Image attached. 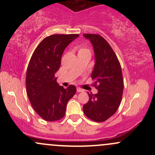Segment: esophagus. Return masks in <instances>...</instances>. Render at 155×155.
Here are the masks:
<instances>
[{
    "instance_id": "obj_1",
    "label": "esophagus",
    "mask_w": 155,
    "mask_h": 155,
    "mask_svg": "<svg viewBox=\"0 0 155 155\" xmlns=\"http://www.w3.org/2000/svg\"><path fill=\"white\" fill-rule=\"evenodd\" d=\"M76 91H77V92H84V90L80 87H77V89H76Z\"/></svg>"
}]
</instances>
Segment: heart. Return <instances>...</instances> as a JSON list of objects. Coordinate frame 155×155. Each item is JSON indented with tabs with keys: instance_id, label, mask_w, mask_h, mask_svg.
Returning a JSON list of instances; mask_svg holds the SVG:
<instances>
[{
	"instance_id": "1",
	"label": "heart",
	"mask_w": 155,
	"mask_h": 155,
	"mask_svg": "<svg viewBox=\"0 0 155 155\" xmlns=\"http://www.w3.org/2000/svg\"><path fill=\"white\" fill-rule=\"evenodd\" d=\"M79 53L80 52H84V51H90L87 47H86L85 46H80L79 47Z\"/></svg>"
}]
</instances>
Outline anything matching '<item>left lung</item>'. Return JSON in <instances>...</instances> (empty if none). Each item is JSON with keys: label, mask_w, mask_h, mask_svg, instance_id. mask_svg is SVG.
I'll return each instance as SVG.
<instances>
[{"label": "left lung", "mask_w": 155, "mask_h": 155, "mask_svg": "<svg viewBox=\"0 0 155 155\" xmlns=\"http://www.w3.org/2000/svg\"><path fill=\"white\" fill-rule=\"evenodd\" d=\"M95 54V64L91 77L97 94L88 93L89 101L83 106L84 114L94 122H101L113 116L122 101L124 80L116 54L107 41L101 35L85 33Z\"/></svg>", "instance_id": "obj_1"}]
</instances>
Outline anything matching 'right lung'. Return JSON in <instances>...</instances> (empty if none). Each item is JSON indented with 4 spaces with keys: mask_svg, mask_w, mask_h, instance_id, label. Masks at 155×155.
Instances as JSON below:
<instances>
[{
    "mask_svg": "<svg viewBox=\"0 0 155 155\" xmlns=\"http://www.w3.org/2000/svg\"><path fill=\"white\" fill-rule=\"evenodd\" d=\"M79 34H54L46 37L35 48L26 74V92L35 111L48 122L65 116L68 101L76 94L74 85L59 86V70L64 50Z\"/></svg>",
    "mask_w": 155,
    "mask_h": 155,
    "instance_id": "add662e5",
    "label": "right lung"
}]
</instances>
